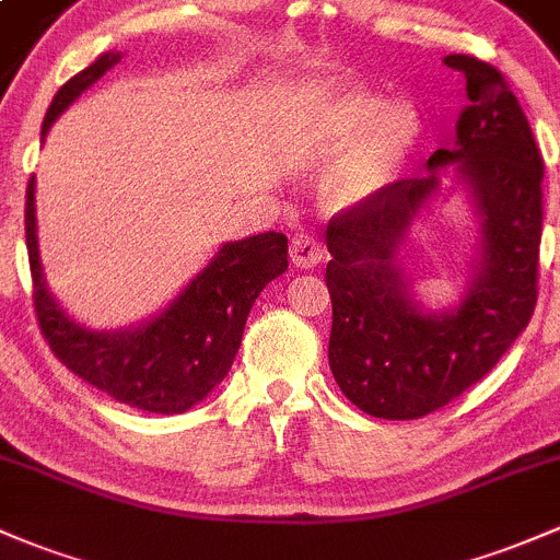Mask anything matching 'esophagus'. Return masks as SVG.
Masks as SVG:
<instances>
[{"label": "esophagus", "instance_id": "34e87169", "mask_svg": "<svg viewBox=\"0 0 560 560\" xmlns=\"http://www.w3.org/2000/svg\"><path fill=\"white\" fill-rule=\"evenodd\" d=\"M323 258V243L317 237H312V234H296V237L291 240V261L293 267L299 269H312L315 264H320Z\"/></svg>", "mask_w": 560, "mask_h": 560}]
</instances>
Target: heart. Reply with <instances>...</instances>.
<instances>
[{
    "label": "heart",
    "instance_id": "b5f03b06",
    "mask_svg": "<svg viewBox=\"0 0 560 560\" xmlns=\"http://www.w3.org/2000/svg\"><path fill=\"white\" fill-rule=\"evenodd\" d=\"M419 136V119L411 106L389 104L371 90H315L293 117V160L317 162L339 155L326 178L328 200L345 208L374 197Z\"/></svg>",
    "mask_w": 560,
    "mask_h": 560
}]
</instances>
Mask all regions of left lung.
Listing matches in <instances>:
<instances>
[{
  "label": "left lung",
  "mask_w": 560,
  "mask_h": 560,
  "mask_svg": "<svg viewBox=\"0 0 560 560\" xmlns=\"http://www.w3.org/2000/svg\"><path fill=\"white\" fill-rule=\"evenodd\" d=\"M443 63L465 74L470 98L456 147L438 149L427 176L382 186L326 226L328 363L347 400L376 419H419L459 398L494 369L537 306L542 154L494 66L472 56ZM448 161L460 162L457 172L471 186L485 248L463 304L424 316L407 293L397 248L434 194L436 167Z\"/></svg>",
  "instance_id": "left-lung-1"
}]
</instances>
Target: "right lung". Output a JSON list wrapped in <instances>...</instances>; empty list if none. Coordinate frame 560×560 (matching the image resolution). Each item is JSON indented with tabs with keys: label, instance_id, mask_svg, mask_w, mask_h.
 Instances as JSON below:
<instances>
[{
	"label": "right lung",
	"instance_id": "obj_1",
	"mask_svg": "<svg viewBox=\"0 0 560 560\" xmlns=\"http://www.w3.org/2000/svg\"><path fill=\"white\" fill-rule=\"evenodd\" d=\"M119 63L104 52L52 95L42 138L82 90ZM26 248L37 323L52 354L82 382L125 406L152 413H182L200 402L232 369L245 320L267 282L288 269V237L264 232L226 243L213 261L154 320L119 334L77 326L47 293L37 250L34 176L26 186Z\"/></svg>",
	"mask_w": 560,
	"mask_h": 560
}]
</instances>
